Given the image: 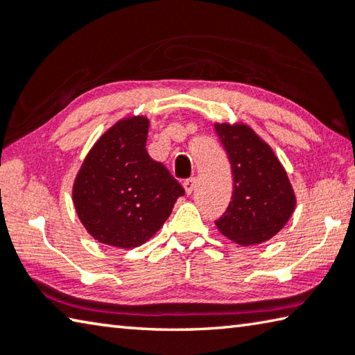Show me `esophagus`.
<instances>
[{
    "label": "esophagus",
    "instance_id": "esophagus-1",
    "mask_svg": "<svg viewBox=\"0 0 355 355\" xmlns=\"http://www.w3.org/2000/svg\"><path fill=\"white\" fill-rule=\"evenodd\" d=\"M183 186H184V191L188 192V194H191V192L194 191V186H196V178H188V180H184Z\"/></svg>",
    "mask_w": 355,
    "mask_h": 355
}]
</instances>
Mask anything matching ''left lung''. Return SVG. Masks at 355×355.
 Instances as JSON below:
<instances>
[{
    "instance_id": "1",
    "label": "left lung",
    "mask_w": 355,
    "mask_h": 355,
    "mask_svg": "<svg viewBox=\"0 0 355 355\" xmlns=\"http://www.w3.org/2000/svg\"><path fill=\"white\" fill-rule=\"evenodd\" d=\"M214 128L233 175L232 200L216 225L241 245L268 241L284 228L296 207L284 166L248 125L216 123Z\"/></svg>"
}]
</instances>
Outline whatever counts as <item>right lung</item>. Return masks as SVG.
<instances>
[{
  "mask_svg": "<svg viewBox=\"0 0 355 355\" xmlns=\"http://www.w3.org/2000/svg\"><path fill=\"white\" fill-rule=\"evenodd\" d=\"M147 135L148 119L120 120L95 142L78 172V218L100 243L120 249L146 243L184 194L167 167L150 158Z\"/></svg>",
  "mask_w": 355,
  "mask_h": 355,
  "instance_id": "add662e5",
  "label": "right lung"
}]
</instances>
